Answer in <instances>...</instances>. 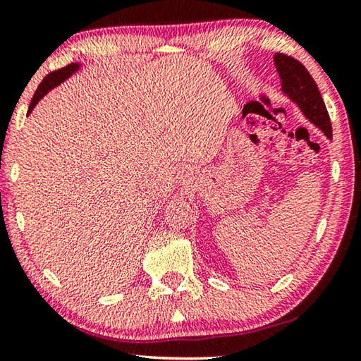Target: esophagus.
<instances>
[{
	"label": "esophagus",
	"instance_id": "esophagus-1",
	"mask_svg": "<svg viewBox=\"0 0 361 361\" xmlns=\"http://www.w3.org/2000/svg\"><path fill=\"white\" fill-rule=\"evenodd\" d=\"M185 173H186V175H188V172H186V170H185Z\"/></svg>",
	"mask_w": 361,
	"mask_h": 361
}]
</instances>
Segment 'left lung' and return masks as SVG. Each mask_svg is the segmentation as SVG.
I'll list each match as a JSON object with an SVG mask.
<instances>
[{
	"mask_svg": "<svg viewBox=\"0 0 361 361\" xmlns=\"http://www.w3.org/2000/svg\"><path fill=\"white\" fill-rule=\"evenodd\" d=\"M274 65L279 73L283 95L301 109L304 118L310 124L325 133L328 140H333L331 121H329L325 102L305 66L299 63L296 59L283 56V54L274 56Z\"/></svg>",
	"mask_w": 361,
	"mask_h": 361,
	"instance_id": "8db88e82",
	"label": "left lung"
}]
</instances>
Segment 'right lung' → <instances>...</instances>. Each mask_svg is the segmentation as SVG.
<instances>
[{
	"mask_svg": "<svg viewBox=\"0 0 361 361\" xmlns=\"http://www.w3.org/2000/svg\"><path fill=\"white\" fill-rule=\"evenodd\" d=\"M81 68H82V63L76 62V63H71V65H68V66H65V68H62V70H57V71L51 73V75H47L44 79H42V82L39 84L38 90H36L35 95H33L32 103H30L28 114L33 111L35 106L38 105V102L42 99V97L51 92V90H52L54 87H57V85L65 82L66 79L71 78L73 75H75V73H78Z\"/></svg>",
	"mask_w": 361,
	"mask_h": 361,
	"instance_id": "1",
	"label": "right lung"
}]
</instances>
